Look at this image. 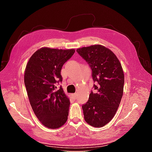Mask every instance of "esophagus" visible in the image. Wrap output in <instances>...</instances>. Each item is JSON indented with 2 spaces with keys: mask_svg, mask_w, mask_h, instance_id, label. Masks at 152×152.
<instances>
[{
  "mask_svg": "<svg viewBox=\"0 0 152 152\" xmlns=\"http://www.w3.org/2000/svg\"><path fill=\"white\" fill-rule=\"evenodd\" d=\"M77 96V93H74V94H71V97L72 98H73V99H76Z\"/></svg>",
  "mask_w": 152,
  "mask_h": 152,
  "instance_id": "obj_1",
  "label": "esophagus"
}]
</instances>
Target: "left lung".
I'll return each mask as SVG.
<instances>
[{"instance_id":"obj_1","label":"left lung","mask_w":152,"mask_h":152,"mask_svg":"<svg viewBox=\"0 0 152 152\" xmlns=\"http://www.w3.org/2000/svg\"><path fill=\"white\" fill-rule=\"evenodd\" d=\"M89 64L94 82V93L82 105L86 122L94 127L107 124L115 115L123 95L124 74L118 59L111 50L102 45L77 49Z\"/></svg>"}]
</instances>
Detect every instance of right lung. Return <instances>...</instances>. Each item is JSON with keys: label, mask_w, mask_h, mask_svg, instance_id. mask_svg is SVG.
Returning a JSON list of instances; mask_svg holds the SVG:
<instances>
[{"label": "right lung", "mask_w": 152, "mask_h": 152, "mask_svg": "<svg viewBox=\"0 0 152 152\" xmlns=\"http://www.w3.org/2000/svg\"><path fill=\"white\" fill-rule=\"evenodd\" d=\"M75 49L42 48L26 64L24 81L32 110L43 125L49 129L61 127L67 121L70 102L62 87L61 70Z\"/></svg>", "instance_id": "right-lung-1"}]
</instances>
